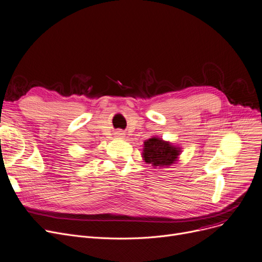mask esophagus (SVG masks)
<instances>
[{
  "mask_svg": "<svg viewBox=\"0 0 262 262\" xmlns=\"http://www.w3.org/2000/svg\"><path fill=\"white\" fill-rule=\"evenodd\" d=\"M115 136H116V138H123V136H124V133H123V131H121V130H117L116 132H115Z\"/></svg>",
  "mask_w": 262,
  "mask_h": 262,
  "instance_id": "34e87169",
  "label": "esophagus"
}]
</instances>
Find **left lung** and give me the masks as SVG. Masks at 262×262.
I'll return each instance as SVG.
<instances>
[{"instance_id":"left-lung-1","label":"left lung","mask_w":262,"mask_h":262,"mask_svg":"<svg viewBox=\"0 0 262 262\" xmlns=\"http://www.w3.org/2000/svg\"><path fill=\"white\" fill-rule=\"evenodd\" d=\"M179 152L178 148L172 147L168 142L151 138L144 143L143 158L149 164L163 167L175 163Z\"/></svg>"}]
</instances>
